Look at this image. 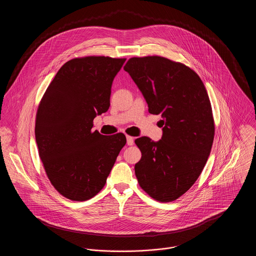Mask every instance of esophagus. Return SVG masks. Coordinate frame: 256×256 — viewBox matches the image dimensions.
<instances>
[{
	"instance_id": "obj_1",
	"label": "esophagus",
	"mask_w": 256,
	"mask_h": 256,
	"mask_svg": "<svg viewBox=\"0 0 256 256\" xmlns=\"http://www.w3.org/2000/svg\"><path fill=\"white\" fill-rule=\"evenodd\" d=\"M126 139H127V145L128 146H132L134 144V139L133 137L131 136H126Z\"/></svg>"
}]
</instances>
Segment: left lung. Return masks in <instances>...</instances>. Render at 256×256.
<instances>
[{"label": "left lung", "instance_id": "obj_1", "mask_svg": "<svg viewBox=\"0 0 256 256\" xmlns=\"http://www.w3.org/2000/svg\"><path fill=\"white\" fill-rule=\"evenodd\" d=\"M128 72L146 98L150 114H162V137L135 140L142 152L135 164L141 188L160 202H172L190 189L210 154L215 122L200 76L182 63L160 56L130 58Z\"/></svg>", "mask_w": 256, "mask_h": 256}]
</instances>
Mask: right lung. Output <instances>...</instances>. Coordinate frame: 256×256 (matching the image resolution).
<instances>
[{
    "label": "right lung",
    "mask_w": 256,
    "mask_h": 256,
    "mask_svg": "<svg viewBox=\"0 0 256 256\" xmlns=\"http://www.w3.org/2000/svg\"><path fill=\"white\" fill-rule=\"evenodd\" d=\"M125 58L86 56L66 62L44 92L36 118L38 154L53 187L73 201H86L106 185L123 133L92 131L96 114L110 106L111 86Z\"/></svg>",
    "instance_id": "1"
}]
</instances>
